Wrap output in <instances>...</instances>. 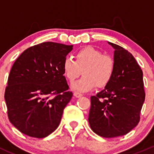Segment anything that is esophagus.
Returning a JSON list of instances; mask_svg holds the SVG:
<instances>
[{
	"label": "esophagus",
	"instance_id": "obj_1",
	"mask_svg": "<svg viewBox=\"0 0 154 154\" xmlns=\"http://www.w3.org/2000/svg\"><path fill=\"white\" fill-rule=\"evenodd\" d=\"M74 95L76 97H82V96H83V94H82L81 93L77 92V91H76V92L74 93Z\"/></svg>",
	"mask_w": 154,
	"mask_h": 154
}]
</instances>
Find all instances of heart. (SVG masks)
<instances>
[{
  "mask_svg": "<svg viewBox=\"0 0 154 154\" xmlns=\"http://www.w3.org/2000/svg\"><path fill=\"white\" fill-rule=\"evenodd\" d=\"M63 72L71 83L80 75L83 76L71 85L76 91H89L94 86L103 88L112 78L115 62L109 55H103L96 48L88 46L82 48L75 54V60L66 57L63 65Z\"/></svg>",
  "mask_w": 154,
  "mask_h": 154,
  "instance_id": "b5f03b06",
  "label": "heart"
}]
</instances>
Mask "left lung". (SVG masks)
<instances>
[{
  "mask_svg": "<svg viewBox=\"0 0 154 154\" xmlns=\"http://www.w3.org/2000/svg\"><path fill=\"white\" fill-rule=\"evenodd\" d=\"M114 48L115 70L104 89L91 97L88 123L104 138L126 135L139 124L145 99L143 73L136 59L118 45Z\"/></svg>",
  "mask_w": 154,
  "mask_h": 154,
  "instance_id": "8db88e82",
  "label": "left lung"
}]
</instances>
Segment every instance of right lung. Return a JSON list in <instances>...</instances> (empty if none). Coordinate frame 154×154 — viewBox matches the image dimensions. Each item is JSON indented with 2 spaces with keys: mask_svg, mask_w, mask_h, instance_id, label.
Masks as SVG:
<instances>
[{
  "mask_svg": "<svg viewBox=\"0 0 154 154\" xmlns=\"http://www.w3.org/2000/svg\"><path fill=\"white\" fill-rule=\"evenodd\" d=\"M72 49L43 42L27 48L14 63L4 98L10 122L24 134L42 139L58 127L73 96L63 68Z\"/></svg>",
  "mask_w": 154,
  "mask_h": 154,
  "instance_id": "obj_1",
  "label": "right lung"
}]
</instances>
